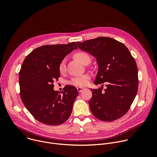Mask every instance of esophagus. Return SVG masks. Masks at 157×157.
Wrapping results in <instances>:
<instances>
[{"mask_svg": "<svg viewBox=\"0 0 157 157\" xmlns=\"http://www.w3.org/2000/svg\"><path fill=\"white\" fill-rule=\"evenodd\" d=\"M85 88H84V87H77V90H78V91L79 92V93H81V92H82L84 89Z\"/></svg>", "mask_w": 157, "mask_h": 157, "instance_id": "obj_1", "label": "esophagus"}]
</instances>
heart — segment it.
I'll return each mask as SVG.
<instances>
[{
	"instance_id": "obj_1",
	"label": "heart",
	"mask_w": 157,
	"mask_h": 157,
	"mask_svg": "<svg viewBox=\"0 0 157 157\" xmlns=\"http://www.w3.org/2000/svg\"><path fill=\"white\" fill-rule=\"evenodd\" d=\"M75 58L78 59L82 64H86L87 63H90L91 58L89 55L83 52H77L75 55ZM58 70L60 73H64L66 71V58H63L59 63ZM91 76L88 74H85L79 76L72 78L70 81V84L75 86H85L88 84Z\"/></svg>"
}]
</instances>
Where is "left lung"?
Wrapping results in <instances>:
<instances>
[{
    "label": "left lung",
    "instance_id": "8db88e82",
    "mask_svg": "<svg viewBox=\"0 0 157 157\" xmlns=\"http://www.w3.org/2000/svg\"><path fill=\"white\" fill-rule=\"evenodd\" d=\"M76 43L81 50L96 58L99 70L94 84L106 83L104 91L103 87L91 89L93 96L89 101L91 113L106 122L122 117L129 110L138 91L135 59L122 43L110 37L100 36Z\"/></svg>",
    "mask_w": 157,
    "mask_h": 157
}]
</instances>
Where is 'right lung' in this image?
Returning <instances> with one entry per match:
<instances>
[{
	"label": "right lung",
	"mask_w": 157,
	"mask_h": 157,
	"mask_svg": "<svg viewBox=\"0 0 157 157\" xmlns=\"http://www.w3.org/2000/svg\"><path fill=\"white\" fill-rule=\"evenodd\" d=\"M75 42L43 45L29 53L19 72L20 95L27 109L38 121L58 125L70 117L78 95L75 86L67 85L61 93L54 91L60 77L59 62L74 49Z\"/></svg>",
	"instance_id": "add662e5"
}]
</instances>
